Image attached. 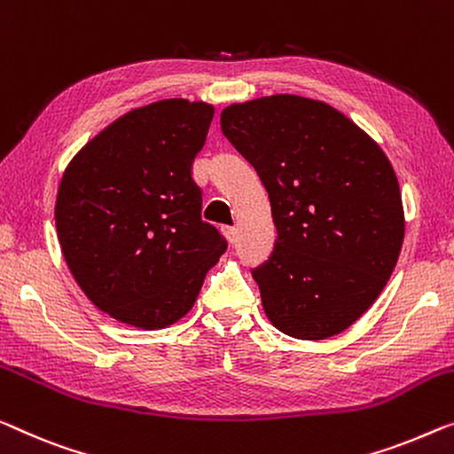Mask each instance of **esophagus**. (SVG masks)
I'll use <instances>...</instances> for the list:
<instances>
[{"instance_id": "obj_1", "label": "esophagus", "mask_w": 454, "mask_h": 454, "mask_svg": "<svg viewBox=\"0 0 454 454\" xmlns=\"http://www.w3.org/2000/svg\"><path fill=\"white\" fill-rule=\"evenodd\" d=\"M224 232H226L228 240L232 242V245H234L236 240H239V228H224Z\"/></svg>"}]
</instances>
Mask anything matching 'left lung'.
Listing matches in <instances>:
<instances>
[{"mask_svg": "<svg viewBox=\"0 0 454 454\" xmlns=\"http://www.w3.org/2000/svg\"><path fill=\"white\" fill-rule=\"evenodd\" d=\"M220 126L269 193L277 240L250 270L269 320L303 340L347 330L383 292L402 250L391 162L347 116L300 96L234 104Z\"/></svg>", "mask_w": 454, "mask_h": 454, "instance_id": "8db88e82", "label": "left lung"}]
</instances>
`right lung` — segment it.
Instances as JSON below:
<instances>
[{
    "label": "right lung",
    "instance_id": "obj_1",
    "mask_svg": "<svg viewBox=\"0 0 454 454\" xmlns=\"http://www.w3.org/2000/svg\"><path fill=\"white\" fill-rule=\"evenodd\" d=\"M212 118L201 101H157L107 126L67 167L54 209L60 248L85 295L120 322H177L226 253L201 220L193 179Z\"/></svg>",
    "mask_w": 454,
    "mask_h": 454
}]
</instances>
